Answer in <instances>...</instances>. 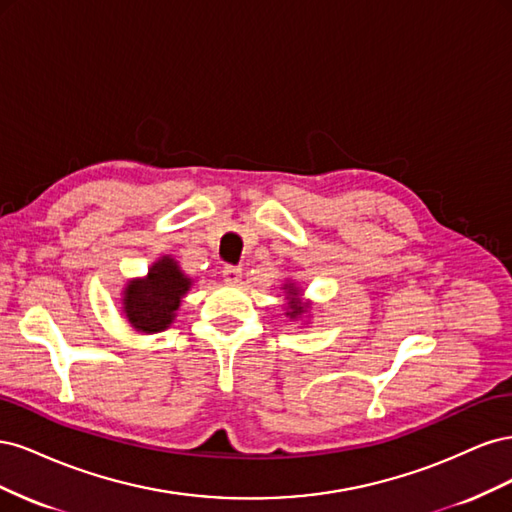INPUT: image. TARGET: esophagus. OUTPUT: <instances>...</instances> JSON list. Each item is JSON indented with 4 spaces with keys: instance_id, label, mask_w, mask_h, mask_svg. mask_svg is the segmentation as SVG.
I'll return each instance as SVG.
<instances>
[{
    "instance_id": "1",
    "label": "esophagus",
    "mask_w": 512,
    "mask_h": 512,
    "mask_svg": "<svg viewBox=\"0 0 512 512\" xmlns=\"http://www.w3.org/2000/svg\"><path fill=\"white\" fill-rule=\"evenodd\" d=\"M222 275H224V280H226L228 284H239L241 277H243V271H241V267L226 265V267L222 269Z\"/></svg>"
}]
</instances>
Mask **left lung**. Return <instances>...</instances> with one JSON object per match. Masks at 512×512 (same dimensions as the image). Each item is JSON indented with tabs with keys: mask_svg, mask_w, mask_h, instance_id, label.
<instances>
[{
	"mask_svg": "<svg viewBox=\"0 0 512 512\" xmlns=\"http://www.w3.org/2000/svg\"><path fill=\"white\" fill-rule=\"evenodd\" d=\"M284 290H288V312H286V316H290L292 320L294 318H301L307 309H309V303H303L301 299H299V288L294 286V284H284Z\"/></svg>",
	"mask_w": 512,
	"mask_h": 512,
	"instance_id": "obj_1",
	"label": "left lung"
}]
</instances>
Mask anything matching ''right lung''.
<instances>
[{
	"label": "right lung",
	"mask_w": 512,
	"mask_h": 512,
	"mask_svg": "<svg viewBox=\"0 0 512 512\" xmlns=\"http://www.w3.org/2000/svg\"><path fill=\"white\" fill-rule=\"evenodd\" d=\"M190 286L192 280L179 269L177 260L162 256L153 262L145 277L132 280L123 288V314L136 331H164L175 320L183 294Z\"/></svg>",
	"instance_id": "obj_1"
}]
</instances>
